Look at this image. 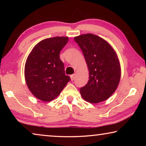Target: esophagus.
<instances>
[{
    "label": "esophagus",
    "mask_w": 146,
    "mask_h": 146,
    "mask_svg": "<svg viewBox=\"0 0 146 146\" xmlns=\"http://www.w3.org/2000/svg\"><path fill=\"white\" fill-rule=\"evenodd\" d=\"M70 77H71V80H75V74H73V75H71L70 76Z\"/></svg>",
    "instance_id": "1"
}]
</instances>
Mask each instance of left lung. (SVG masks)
<instances>
[{"label":"left lung","instance_id":"left-lung-1","mask_svg":"<svg viewBox=\"0 0 146 146\" xmlns=\"http://www.w3.org/2000/svg\"><path fill=\"white\" fill-rule=\"evenodd\" d=\"M84 55L89 80L80 90L83 99L91 104L106 100L117 90L121 77L119 59L115 49L104 39L87 33L74 38Z\"/></svg>","mask_w":146,"mask_h":146}]
</instances>
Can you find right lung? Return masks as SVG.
Listing matches in <instances>:
<instances>
[{"instance_id":"1","label":"right lung","mask_w":146,"mask_h":146,"mask_svg":"<svg viewBox=\"0 0 146 146\" xmlns=\"http://www.w3.org/2000/svg\"><path fill=\"white\" fill-rule=\"evenodd\" d=\"M68 36H55L39 42L32 49L24 67L26 83L36 98L49 102L60 95L71 80L66 75L60 52Z\"/></svg>"}]
</instances>
